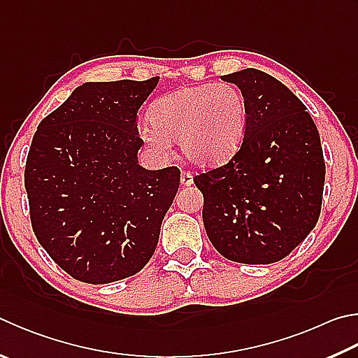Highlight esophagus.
<instances>
[{
	"label": "esophagus",
	"instance_id": "esophagus-1",
	"mask_svg": "<svg viewBox=\"0 0 358 358\" xmlns=\"http://www.w3.org/2000/svg\"><path fill=\"white\" fill-rule=\"evenodd\" d=\"M180 181H181V186H191L194 183V178L189 172L183 171L180 175Z\"/></svg>",
	"mask_w": 358,
	"mask_h": 358
}]
</instances>
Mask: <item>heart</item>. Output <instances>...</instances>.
<instances>
[{"label": "heart", "mask_w": 358, "mask_h": 358, "mask_svg": "<svg viewBox=\"0 0 358 358\" xmlns=\"http://www.w3.org/2000/svg\"><path fill=\"white\" fill-rule=\"evenodd\" d=\"M150 125L142 138L157 150H167L169 141H178L183 157L194 166L217 167L241 148L249 106L233 84H201L155 101Z\"/></svg>", "instance_id": "1"}]
</instances>
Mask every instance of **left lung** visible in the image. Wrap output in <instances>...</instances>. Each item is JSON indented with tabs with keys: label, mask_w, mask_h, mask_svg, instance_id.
<instances>
[{
	"label": "left lung",
	"mask_w": 358,
	"mask_h": 358,
	"mask_svg": "<svg viewBox=\"0 0 358 358\" xmlns=\"http://www.w3.org/2000/svg\"><path fill=\"white\" fill-rule=\"evenodd\" d=\"M222 80L241 89L249 125L235 157L194 177L206 235L231 262H280L320 219L326 180L320 133L303 103L274 76L244 69Z\"/></svg>",
	"instance_id": "1"
}]
</instances>
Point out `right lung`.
<instances>
[{"label":"right lung","mask_w":358,"mask_h":358,"mask_svg":"<svg viewBox=\"0 0 358 358\" xmlns=\"http://www.w3.org/2000/svg\"><path fill=\"white\" fill-rule=\"evenodd\" d=\"M86 83L38 123L26 159L32 230L76 280L103 285L150 262L180 171L138 164V111L158 86Z\"/></svg>","instance_id":"obj_1"}]
</instances>
